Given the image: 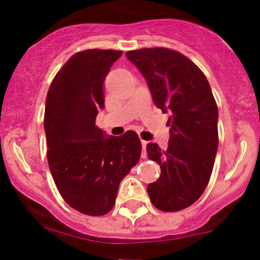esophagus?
<instances>
[{
    "instance_id": "1",
    "label": "esophagus",
    "mask_w": 260,
    "mask_h": 260,
    "mask_svg": "<svg viewBox=\"0 0 260 260\" xmlns=\"http://www.w3.org/2000/svg\"><path fill=\"white\" fill-rule=\"evenodd\" d=\"M148 143L146 140H141V145H143V154H141V157H143V158L146 157V152H145V150H146V145Z\"/></svg>"
}]
</instances>
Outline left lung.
I'll return each instance as SVG.
<instances>
[{"label": "left lung", "instance_id": "obj_1", "mask_svg": "<svg viewBox=\"0 0 260 260\" xmlns=\"http://www.w3.org/2000/svg\"><path fill=\"white\" fill-rule=\"evenodd\" d=\"M126 57L146 79L154 105L169 113V146L147 144L150 160L160 176L147 185L155 208L178 212L202 195L212 175L219 146V112L203 72L189 58L169 48H141Z\"/></svg>", "mask_w": 260, "mask_h": 260}]
</instances>
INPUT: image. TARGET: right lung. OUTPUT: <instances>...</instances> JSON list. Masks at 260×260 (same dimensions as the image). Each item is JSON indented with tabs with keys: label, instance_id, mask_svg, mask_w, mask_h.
Listing matches in <instances>:
<instances>
[{
	"label": "right lung",
	"instance_id": "add662e5",
	"mask_svg": "<svg viewBox=\"0 0 260 260\" xmlns=\"http://www.w3.org/2000/svg\"><path fill=\"white\" fill-rule=\"evenodd\" d=\"M121 54L114 50L78 52L55 75L47 92L48 166L65 202L85 215L112 210L120 182L141 154L136 132L107 136L95 124L99 109L105 108L103 83Z\"/></svg>",
	"mask_w": 260,
	"mask_h": 260
}]
</instances>
